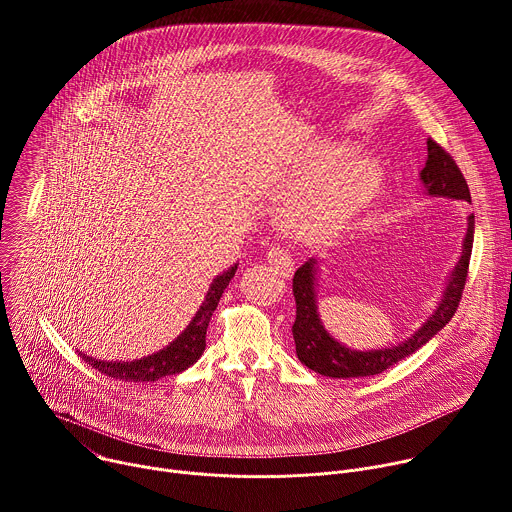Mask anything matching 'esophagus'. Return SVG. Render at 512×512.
<instances>
[{
  "label": "esophagus",
  "mask_w": 512,
  "mask_h": 512,
  "mask_svg": "<svg viewBox=\"0 0 512 512\" xmlns=\"http://www.w3.org/2000/svg\"><path fill=\"white\" fill-rule=\"evenodd\" d=\"M267 263L279 277H289L294 273V259L283 247H271L267 251Z\"/></svg>",
  "instance_id": "esophagus-1"
}]
</instances>
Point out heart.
<instances>
[{"label": "heart", "instance_id": "b5f03b06", "mask_svg": "<svg viewBox=\"0 0 512 512\" xmlns=\"http://www.w3.org/2000/svg\"><path fill=\"white\" fill-rule=\"evenodd\" d=\"M340 143H318L285 172L296 196L283 223L296 237H320L338 229L367 202L379 184L377 164L367 156H346Z\"/></svg>", "mask_w": 512, "mask_h": 512}]
</instances>
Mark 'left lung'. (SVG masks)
I'll use <instances>...</instances> for the list:
<instances>
[{
    "instance_id": "obj_1",
    "label": "left lung",
    "mask_w": 512,
    "mask_h": 512,
    "mask_svg": "<svg viewBox=\"0 0 512 512\" xmlns=\"http://www.w3.org/2000/svg\"><path fill=\"white\" fill-rule=\"evenodd\" d=\"M425 192L429 196L454 198L470 202V188L466 178L462 176L454 158L435 143L431 137L427 139V160L419 174ZM474 243V214L468 216V229L462 243V255L456 263L442 302L437 304L435 312L423 322V326L405 342L379 348V350H352L334 340L322 326L318 306H316V259L306 261L294 275V298H296V322L291 326L296 340V354L302 364L314 373L332 379H356L371 377L391 369L395 362L419 350L425 342H429L440 332L456 314L458 304L462 300V291L468 277V265Z\"/></svg>"
}]
</instances>
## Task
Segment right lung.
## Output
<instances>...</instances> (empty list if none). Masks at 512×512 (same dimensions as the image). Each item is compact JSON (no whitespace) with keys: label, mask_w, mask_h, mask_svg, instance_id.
<instances>
[{"label":"right lung","mask_w":512,"mask_h":512,"mask_svg":"<svg viewBox=\"0 0 512 512\" xmlns=\"http://www.w3.org/2000/svg\"><path fill=\"white\" fill-rule=\"evenodd\" d=\"M235 271H237V263L212 279L208 294L200 310L192 318V322L164 350L150 356H143L139 360H131V362H105V360H97L93 356L83 354L85 362L91 364V367L97 369L101 375H107L117 381H129V383H150V381H158L162 377L178 375L186 371L202 356L206 348L208 322L212 318V312L218 306V300L223 296V291L227 289L229 281L235 277Z\"/></svg>","instance_id":"1"}]
</instances>
